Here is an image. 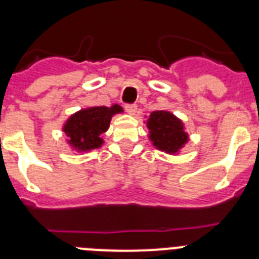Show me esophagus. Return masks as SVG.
<instances>
[{
    "instance_id": "obj_1",
    "label": "esophagus",
    "mask_w": 259,
    "mask_h": 259,
    "mask_svg": "<svg viewBox=\"0 0 259 259\" xmlns=\"http://www.w3.org/2000/svg\"><path fill=\"white\" fill-rule=\"evenodd\" d=\"M124 107H125V111H127L130 115H135V114H136L137 106L135 104H127Z\"/></svg>"
}]
</instances>
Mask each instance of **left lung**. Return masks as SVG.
<instances>
[{
	"label": "left lung",
	"mask_w": 259,
	"mask_h": 259,
	"mask_svg": "<svg viewBox=\"0 0 259 259\" xmlns=\"http://www.w3.org/2000/svg\"><path fill=\"white\" fill-rule=\"evenodd\" d=\"M146 127L149 128V139L153 145L168 154L179 153L188 143V134L184 131V124L170 111H153L146 120Z\"/></svg>",
	"instance_id": "1"
}]
</instances>
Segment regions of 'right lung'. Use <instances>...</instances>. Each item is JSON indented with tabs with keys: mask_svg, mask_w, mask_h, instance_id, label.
<instances>
[{
	"mask_svg": "<svg viewBox=\"0 0 259 259\" xmlns=\"http://www.w3.org/2000/svg\"><path fill=\"white\" fill-rule=\"evenodd\" d=\"M122 111L119 105H113L88 107L72 114L62 128L68 137L67 143L77 152L97 149L104 144L101 135L107 131L113 115Z\"/></svg>",
	"mask_w": 259,
	"mask_h": 259,
	"instance_id": "obj_1",
	"label": "right lung"
}]
</instances>
